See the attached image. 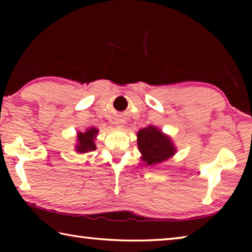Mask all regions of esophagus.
I'll list each match as a JSON object with an SVG mask.
<instances>
[{"label": "esophagus", "mask_w": 252, "mask_h": 252, "mask_svg": "<svg viewBox=\"0 0 252 252\" xmlns=\"http://www.w3.org/2000/svg\"><path fill=\"white\" fill-rule=\"evenodd\" d=\"M116 125H117L119 127H122L123 126H125V120H122V119H119V120H117Z\"/></svg>", "instance_id": "34e87169"}]
</instances>
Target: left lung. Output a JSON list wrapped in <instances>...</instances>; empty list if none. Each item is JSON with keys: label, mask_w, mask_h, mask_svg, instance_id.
Returning a JSON list of instances; mask_svg holds the SVG:
<instances>
[{"label": "left lung", "mask_w": 252, "mask_h": 252, "mask_svg": "<svg viewBox=\"0 0 252 252\" xmlns=\"http://www.w3.org/2000/svg\"><path fill=\"white\" fill-rule=\"evenodd\" d=\"M138 146L148 165L169 159L176 151L168 136L151 126L138 132Z\"/></svg>", "instance_id": "left-lung-1"}]
</instances>
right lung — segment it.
<instances>
[{
  "mask_svg": "<svg viewBox=\"0 0 252 252\" xmlns=\"http://www.w3.org/2000/svg\"><path fill=\"white\" fill-rule=\"evenodd\" d=\"M97 133V130L94 129V127H91V129L87 130V132H79L78 134V140L79 143L76 146V151H79L80 153L83 152H88V151H93L95 150V143L93 142L95 135Z\"/></svg>",
  "mask_w": 252,
  "mask_h": 252,
  "instance_id": "obj_1",
  "label": "right lung"
}]
</instances>
